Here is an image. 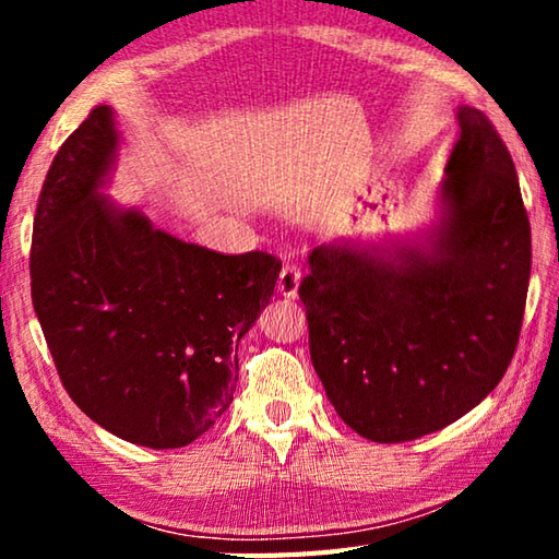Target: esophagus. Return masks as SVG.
<instances>
[{
	"instance_id": "esophagus-1",
	"label": "esophagus",
	"mask_w": 559,
	"mask_h": 559,
	"mask_svg": "<svg viewBox=\"0 0 559 559\" xmlns=\"http://www.w3.org/2000/svg\"><path fill=\"white\" fill-rule=\"evenodd\" d=\"M298 288H300V271L293 266V263H286L278 276V293L283 298H296Z\"/></svg>"
}]
</instances>
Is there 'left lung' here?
I'll list each match as a JSON object with an SVG mask.
<instances>
[{"label":"left lung","instance_id":"obj_1","mask_svg":"<svg viewBox=\"0 0 559 559\" xmlns=\"http://www.w3.org/2000/svg\"><path fill=\"white\" fill-rule=\"evenodd\" d=\"M459 140L412 236L340 239L300 283L310 359L349 429L400 443L449 427L503 380L530 283V222L515 165L484 112Z\"/></svg>","mask_w":559,"mask_h":559}]
</instances>
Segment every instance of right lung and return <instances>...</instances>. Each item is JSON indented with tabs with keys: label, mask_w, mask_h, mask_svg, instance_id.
<instances>
[{
	"label": "right lung",
	"mask_w": 559,
	"mask_h": 559,
	"mask_svg": "<svg viewBox=\"0 0 559 559\" xmlns=\"http://www.w3.org/2000/svg\"><path fill=\"white\" fill-rule=\"evenodd\" d=\"M116 110L98 106L56 153L32 239V300L79 409L147 449L192 443L229 409L239 343L269 306L281 263L224 257L155 229L106 189Z\"/></svg>",
	"instance_id": "1"
}]
</instances>
